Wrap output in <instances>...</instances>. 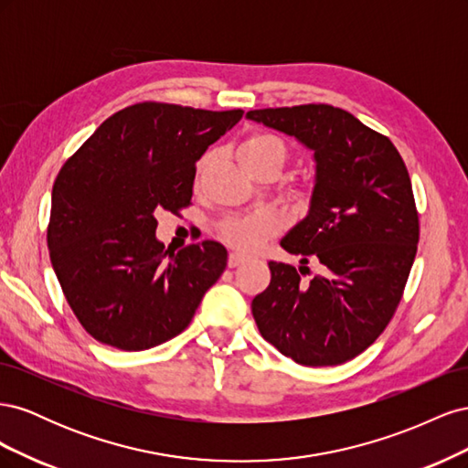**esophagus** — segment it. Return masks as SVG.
<instances>
[{"label":"esophagus","mask_w":468,"mask_h":468,"mask_svg":"<svg viewBox=\"0 0 468 468\" xmlns=\"http://www.w3.org/2000/svg\"><path fill=\"white\" fill-rule=\"evenodd\" d=\"M244 261H246V256H242V253H238V251H232L229 256V267H238L239 263H244Z\"/></svg>","instance_id":"1"}]
</instances>
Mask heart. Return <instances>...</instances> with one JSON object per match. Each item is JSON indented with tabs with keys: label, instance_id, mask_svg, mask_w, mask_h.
Wrapping results in <instances>:
<instances>
[{
	"label": "heart",
	"instance_id": "1",
	"mask_svg": "<svg viewBox=\"0 0 468 468\" xmlns=\"http://www.w3.org/2000/svg\"><path fill=\"white\" fill-rule=\"evenodd\" d=\"M238 158L250 174H256L263 167H285L289 160V148L282 140L269 133H251L244 138V143L238 148ZM210 162V154H205L197 174H203ZM279 229V222L271 215H244L230 217L220 222L218 234L226 244L239 251H256L260 250L269 238Z\"/></svg>",
	"mask_w": 468,
	"mask_h": 468
}]
</instances>
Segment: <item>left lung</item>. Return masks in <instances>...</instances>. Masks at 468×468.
Returning <instances> with one entry per match:
<instances>
[{
    "label": "left lung",
    "mask_w": 468,
    "mask_h": 468,
    "mask_svg": "<svg viewBox=\"0 0 468 468\" xmlns=\"http://www.w3.org/2000/svg\"><path fill=\"white\" fill-rule=\"evenodd\" d=\"M246 117L314 150L310 212L281 246L323 267L303 282V265L269 261L271 282L251 301L253 318L294 363L342 365L385 332L416 258L420 217L406 164L388 136L339 107L256 109Z\"/></svg>",
    "instance_id": "1"
}]
</instances>
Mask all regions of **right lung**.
I'll return each mask as SVG.
<instances>
[{
  "mask_svg": "<svg viewBox=\"0 0 468 468\" xmlns=\"http://www.w3.org/2000/svg\"><path fill=\"white\" fill-rule=\"evenodd\" d=\"M242 115L134 103L103 121L62 165L47 229L50 261L97 342L122 351L167 342L222 275L229 253L210 239L167 258L155 212L191 205L197 160Z\"/></svg>",
  "mask_w": 468,
  "mask_h": 468,
  "instance_id": "right-lung-1",
  "label": "right lung"
}]
</instances>
